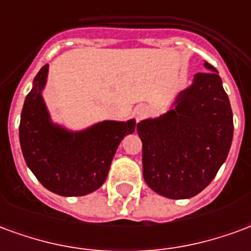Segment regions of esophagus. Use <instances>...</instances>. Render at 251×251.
I'll return each instance as SVG.
<instances>
[{"mask_svg":"<svg viewBox=\"0 0 251 251\" xmlns=\"http://www.w3.org/2000/svg\"><path fill=\"white\" fill-rule=\"evenodd\" d=\"M148 112V107L147 105H144V104H140V105H138V107L135 108V116L138 119L143 118L144 115Z\"/></svg>","mask_w":251,"mask_h":251,"instance_id":"obj_1","label":"esophagus"}]
</instances>
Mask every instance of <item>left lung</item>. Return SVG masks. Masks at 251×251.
<instances>
[{
  "mask_svg": "<svg viewBox=\"0 0 251 251\" xmlns=\"http://www.w3.org/2000/svg\"><path fill=\"white\" fill-rule=\"evenodd\" d=\"M179 95L176 107L136 126L143 144V176L155 193L171 199L195 197L215 178L233 140V112L217 69Z\"/></svg>",
  "mask_w": 251,
  "mask_h": 251,
  "instance_id": "8db88e82",
  "label": "left lung"
}]
</instances>
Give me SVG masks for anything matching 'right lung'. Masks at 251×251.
<instances>
[{
  "mask_svg": "<svg viewBox=\"0 0 251 251\" xmlns=\"http://www.w3.org/2000/svg\"><path fill=\"white\" fill-rule=\"evenodd\" d=\"M48 65L33 80L20 122V144L28 167L44 187L63 197H80L98 190L107 179L122 139L135 131V120L103 122L83 132L53 126L41 89Z\"/></svg>",
  "mask_w": 251,
  "mask_h": 251,
  "instance_id": "add662e5",
  "label": "right lung"
}]
</instances>
